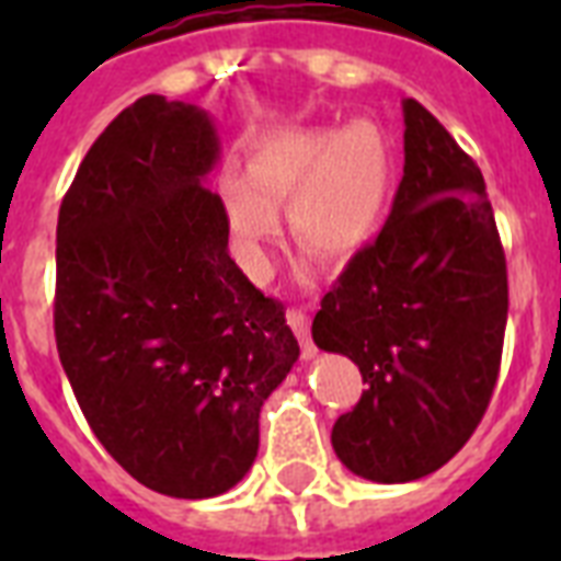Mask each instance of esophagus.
<instances>
[{
    "label": "esophagus",
    "mask_w": 561,
    "mask_h": 561,
    "mask_svg": "<svg viewBox=\"0 0 561 561\" xmlns=\"http://www.w3.org/2000/svg\"><path fill=\"white\" fill-rule=\"evenodd\" d=\"M288 325L294 329V334L299 337V346H302V358H314L317 350L311 343V332H308V314L302 308H288Z\"/></svg>",
    "instance_id": "34e87169"
}]
</instances>
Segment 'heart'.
I'll use <instances>...</instances> for the list:
<instances>
[{
	"label": "heart",
	"instance_id": "obj_1",
	"mask_svg": "<svg viewBox=\"0 0 561 561\" xmlns=\"http://www.w3.org/2000/svg\"><path fill=\"white\" fill-rule=\"evenodd\" d=\"M392 194L390 145L373 122L297 127L255 142L247 174L227 169L220 201L229 232L253 273H264V247L279 229V203L308 253L341 262L381 229Z\"/></svg>",
	"mask_w": 561,
	"mask_h": 561
}]
</instances>
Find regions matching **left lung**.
<instances>
[{
    "label": "left lung",
    "mask_w": 561,
    "mask_h": 561,
    "mask_svg": "<svg viewBox=\"0 0 561 561\" xmlns=\"http://www.w3.org/2000/svg\"><path fill=\"white\" fill-rule=\"evenodd\" d=\"M404 178L373 244L352 255L311 334L358 364L367 390L332 427L334 454L373 483L443 469L486 413L504 350L506 259L483 174L404 99Z\"/></svg>",
    "instance_id": "1"
}]
</instances>
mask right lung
<instances>
[{"label": "right lung", "mask_w": 561, "mask_h": 561, "mask_svg": "<svg viewBox=\"0 0 561 561\" xmlns=\"http://www.w3.org/2000/svg\"><path fill=\"white\" fill-rule=\"evenodd\" d=\"M206 110L145 95L92 142L57 215L55 341L107 454L160 495H224L299 358L279 299L229 259Z\"/></svg>", "instance_id": "right-lung-1"}]
</instances>
